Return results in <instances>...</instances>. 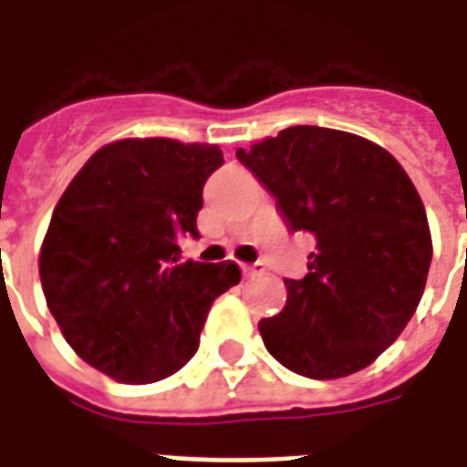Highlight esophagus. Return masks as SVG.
<instances>
[{
    "instance_id": "1",
    "label": "esophagus",
    "mask_w": 467,
    "mask_h": 467,
    "mask_svg": "<svg viewBox=\"0 0 467 467\" xmlns=\"http://www.w3.org/2000/svg\"><path fill=\"white\" fill-rule=\"evenodd\" d=\"M243 273L250 277V275H263L265 273V265L263 263H250L243 265Z\"/></svg>"
}]
</instances>
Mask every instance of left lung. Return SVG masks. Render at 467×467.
I'll return each mask as SVG.
<instances>
[{
  "instance_id": "obj_1",
  "label": "left lung",
  "mask_w": 467,
  "mask_h": 467,
  "mask_svg": "<svg viewBox=\"0 0 467 467\" xmlns=\"http://www.w3.org/2000/svg\"><path fill=\"white\" fill-rule=\"evenodd\" d=\"M290 233H310L303 280H285L283 313L260 320L287 370L333 380L368 368L410 323L432 260L431 227L398 160L358 134L287 127L237 150Z\"/></svg>"
}]
</instances>
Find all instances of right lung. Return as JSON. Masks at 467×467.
Returning a JSON list of instances; mask_svg holds the SVG:
<instances>
[{
	"instance_id": "add662e5",
	"label": "right lung",
	"mask_w": 467,
	"mask_h": 467,
	"mask_svg": "<svg viewBox=\"0 0 467 467\" xmlns=\"http://www.w3.org/2000/svg\"><path fill=\"white\" fill-rule=\"evenodd\" d=\"M214 144L119 140L69 182L39 253L47 307L72 350L130 385L170 378L200 348L214 297L240 283L234 263L182 260L200 237Z\"/></svg>"
}]
</instances>
